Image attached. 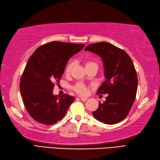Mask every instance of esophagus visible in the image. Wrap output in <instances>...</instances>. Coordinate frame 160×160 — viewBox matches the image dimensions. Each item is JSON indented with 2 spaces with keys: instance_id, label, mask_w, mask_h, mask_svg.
Segmentation results:
<instances>
[{
  "instance_id": "1",
  "label": "esophagus",
  "mask_w": 160,
  "mask_h": 160,
  "mask_svg": "<svg viewBox=\"0 0 160 160\" xmlns=\"http://www.w3.org/2000/svg\"><path fill=\"white\" fill-rule=\"evenodd\" d=\"M80 99L82 101H86L88 100V98L87 97H80Z\"/></svg>"
}]
</instances>
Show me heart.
I'll use <instances>...</instances> for the list:
<instances>
[{
    "mask_svg": "<svg viewBox=\"0 0 160 160\" xmlns=\"http://www.w3.org/2000/svg\"><path fill=\"white\" fill-rule=\"evenodd\" d=\"M84 63H85V66H86V69L91 68V67H97V68H98L97 63L94 61H92V60H89V59L85 60ZM72 66H73L72 62L70 61L68 62V63H67L66 67H65V70H64L66 74H69L70 73L71 70H72ZM73 89L77 92V93H78L79 94H81V95L86 94L88 92L86 86L82 83H77L75 86H74Z\"/></svg>",
    "mask_w": 160,
    "mask_h": 160,
    "instance_id": "1",
    "label": "heart"
}]
</instances>
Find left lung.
I'll return each instance as SVG.
<instances>
[{"instance_id":"8db88e82","label":"left lung","mask_w":160,"mask_h":160,"mask_svg":"<svg viewBox=\"0 0 160 160\" xmlns=\"http://www.w3.org/2000/svg\"><path fill=\"white\" fill-rule=\"evenodd\" d=\"M85 51L102 58L106 80L97 94H108L103 103L99 102L92 115L109 125L122 121L129 114L137 93L138 76L132 60L122 49L105 42L88 45Z\"/></svg>"}]
</instances>
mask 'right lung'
<instances>
[{
    "label": "right lung",
    "instance_id": "right-lung-1",
    "mask_svg": "<svg viewBox=\"0 0 160 160\" xmlns=\"http://www.w3.org/2000/svg\"><path fill=\"white\" fill-rule=\"evenodd\" d=\"M84 44L54 41L38 47L30 57L20 78V90L24 107L35 121L51 125L62 120L74 100L63 94H52L69 59Z\"/></svg>",
    "mask_w": 160,
    "mask_h": 160
}]
</instances>
